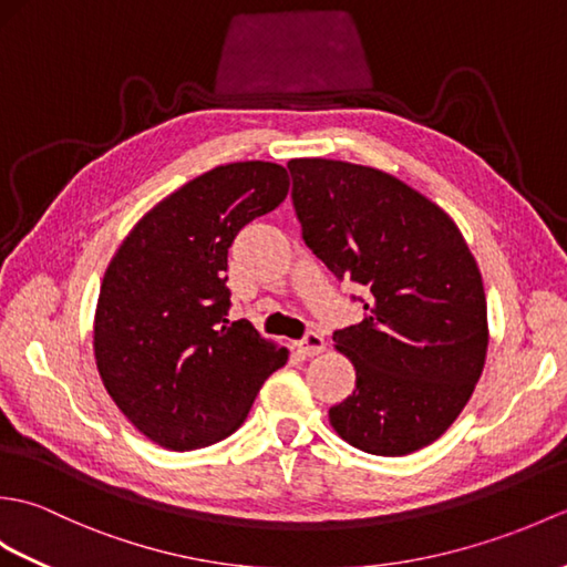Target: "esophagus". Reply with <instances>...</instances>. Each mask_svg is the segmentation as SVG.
Instances as JSON below:
<instances>
[{"mask_svg":"<svg viewBox=\"0 0 567 567\" xmlns=\"http://www.w3.org/2000/svg\"><path fill=\"white\" fill-rule=\"evenodd\" d=\"M297 351L302 355H319L323 353V348H327V341H323V336L317 331H309L302 341H297Z\"/></svg>","mask_w":567,"mask_h":567,"instance_id":"obj_1","label":"esophagus"}]
</instances>
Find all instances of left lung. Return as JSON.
<instances>
[{"instance_id": "8db88e82", "label": "left lung", "mask_w": 567, "mask_h": 567, "mask_svg": "<svg viewBox=\"0 0 567 567\" xmlns=\"http://www.w3.org/2000/svg\"><path fill=\"white\" fill-rule=\"evenodd\" d=\"M305 244L365 287V317L333 333L355 390L329 409L333 431L372 455L443 436L483 375L489 329L483 275L439 204L378 167L295 158Z\"/></svg>"}]
</instances>
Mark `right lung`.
<instances>
[{
	"mask_svg": "<svg viewBox=\"0 0 567 567\" xmlns=\"http://www.w3.org/2000/svg\"><path fill=\"white\" fill-rule=\"evenodd\" d=\"M290 192L282 165L228 163L175 189L114 252L94 311L104 390L143 436L171 451L212 445L244 424L287 348L228 321V248Z\"/></svg>",
	"mask_w": 567,
	"mask_h": 567,
	"instance_id": "obj_1",
	"label": "right lung"
}]
</instances>
